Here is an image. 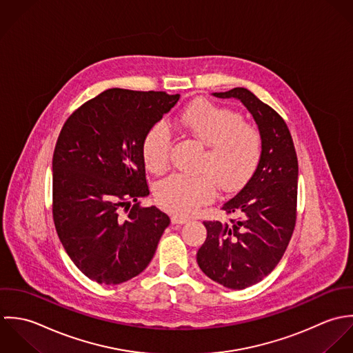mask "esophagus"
<instances>
[{"label":"esophagus","mask_w":353,"mask_h":353,"mask_svg":"<svg viewBox=\"0 0 353 353\" xmlns=\"http://www.w3.org/2000/svg\"><path fill=\"white\" fill-rule=\"evenodd\" d=\"M187 222H188V219H185V218H181V216H177V215L172 216V223H174V225H183V223H187Z\"/></svg>","instance_id":"esophagus-1"}]
</instances>
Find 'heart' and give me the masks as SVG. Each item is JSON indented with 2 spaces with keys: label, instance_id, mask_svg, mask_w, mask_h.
Wrapping results in <instances>:
<instances>
[{
  "label": "heart",
  "instance_id": "1",
  "mask_svg": "<svg viewBox=\"0 0 353 353\" xmlns=\"http://www.w3.org/2000/svg\"><path fill=\"white\" fill-rule=\"evenodd\" d=\"M179 127L203 145L201 176L172 174L155 190L158 205L179 216H190L215 198V183L225 192L239 190L254 173L261 158L262 141L241 114L201 99L190 105L177 120ZM172 135L163 123L154 124L141 141L145 168L162 173L170 158Z\"/></svg>",
  "mask_w": 353,
  "mask_h": 353
}]
</instances>
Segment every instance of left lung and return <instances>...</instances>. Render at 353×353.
Wrapping results in <instances>:
<instances>
[{
  "label": "left lung",
  "instance_id": "left-lung-1",
  "mask_svg": "<svg viewBox=\"0 0 353 353\" xmlns=\"http://www.w3.org/2000/svg\"><path fill=\"white\" fill-rule=\"evenodd\" d=\"M212 95L239 99L252 114L262 141L254 174L222 206L237 218L205 221L208 237L196 254L209 279L240 290L262 281L281 261L296 223L299 165L290 132L274 109L243 87Z\"/></svg>",
  "mask_w": 353,
  "mask_h": 353
}]
</instances>
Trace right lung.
<instances>
[{"mask_svg": "<svg viewBox=\"0 0 353 353\" xmlns=\"http://www.w3.org/2000/svg\"><path fill=\"white\" fill-rule=\"evenodd\" d=\"M179 99L109 88L74 110L59 135L54 226L72 262L92 281L117 285L141 274L170 223L155 206H141L150 194L141 141Z\"/></svg>", "mask_w": 353, "mask_h": 353, "instance_id": "obj_1", "label": "right lung"}]
</instances>
